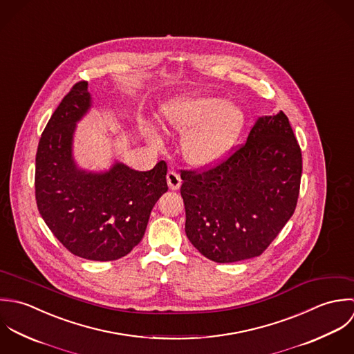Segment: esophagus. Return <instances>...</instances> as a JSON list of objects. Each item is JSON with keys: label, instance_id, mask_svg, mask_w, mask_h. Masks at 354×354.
Returning <instances> with one entry per match:
<instances>
[{"label": "esophagus", "instance_id": "34e87169", "mask_svg": "<svg viewBox=\"0 0 354 354\" xmlns=\"http://www.w3.org/2000/svg\"><path fill=\"white\" fill-rule=\"evenodd\" d=\"M167 182H168V186L171 190H178L180 183H182V179H180V175L178 172H175L174 169H171L168 174H167Z\"/></svg>", "mask_w": 354, "mask_h": 354}]
</instances>
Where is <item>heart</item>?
I'll return each mask as SVG.
<instances>
[{"label":"heart","instance_id":"heart-1","mask_svg":"<svg viewBox=\"0 0 354 354\" xmlns=\"http://www.w3.org/2000/svg\"><path fill=\"white\" fill-rule=\"evenodd\" d=\"M164 122L178 131L191 129L183 138V153L190 162L204 165L227 151L242 127L243 115L223 98L194 95L168 106Z\"/></svg>","mask_w":354,"mask_h":354}]
</instances>
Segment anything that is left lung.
I'll return each instance as SVG.
<instances>
[{"mask_svg":"<svg viewBox=\"0 0 354 354\" xmlns=\"http://www.w3.org/2000/svg\"><path fill=\"white\" fill-rule=\"evenodd\" d=\"M301 174V147L287 116L260 118L227 156L180 171L189 241L216 263L260 256L295 211Z\"/></svg>","mask_w":354,"mask_h":354,"instance_id":"left-lung-1","label":"left lung"}]
</instances>
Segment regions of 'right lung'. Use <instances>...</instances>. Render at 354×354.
I'll list each match as a JSON object with an SVG mask.
<instances>
[{
    "instance_id": "right-lung-1",
    "label": "right lung",
    "mask_w": 354,
    "mask_h": 354,
    "mask_svg": "<svg viewBox=\"0 0 354 354\" xmlns=\"http://www.w3.org/2000/svg\"><path fill=\"white\" fill-rule=\"evenodd\" d=\"M88 106L87 80H80L48 122L35 158V200L46 225L68 252L112 261L141 242L151 208L168 190L167 162L145 172L119 162L105 174L76 169L72 134Z\"/></svg>"
}]
</instances>
